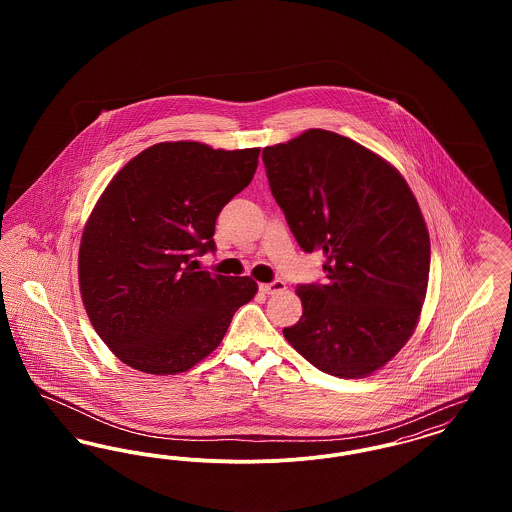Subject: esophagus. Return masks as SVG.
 <instances>
[{
	"mask_svg": "<svg viewBox=\"0 0 512 512\" xmlns=\"http://www.w3.org/2000/svg\"><path fill=\"white\" fill-rule=\"evenodd\" d=\"M259 290L263 293H267V295H272V293L284 292V290H286V284H284L282 280H274V282H270V284H261Z\"/></svg>",
	"mask_w": 512,
	"mask_h": 512,
	"instance_id": "1",
	"label": "esophagus"
}]
</instances>
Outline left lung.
<instances>
[{
	"label": "left lung",
	"instance_id": "obj_1",
	"mask_svg": "<svg viewBox=\"0 0 512 512\" xmlns=\"http://www.w3.org/2000/svg\"><path fill=\"white\" fill-rule=\"evenodd\" d=\"M270 192L326 282L297 286L303 315L284 338L318 370L363 378L413 336L428 288L430 236L401 172L330 130L265 147Z\"/></svg>",
	"mask_w": 512,
	"mask_h": 512
}]
</instances>
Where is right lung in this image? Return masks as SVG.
I'll return each instance as SVG.
<instances>
[{
    "label": "right lung",
    "instance_id": "right-lung-1",
    "mask_svg": "<svg viewBox=\"0 0 512 512\" xmlns=\"http://www.w3.org/2000/svg\"><path fill=\"white\" fill-rule=\"evenodd\" d=\"M259 147L161 142L130 159L84 226L78 282L99 338L147 374L186 372L213 353L257 293L249 276L195 270L215 251L222 207L249 186Z\"/></svg>",
    "mask_w": 512,
    "mask_h": 512
}]
</instances>
